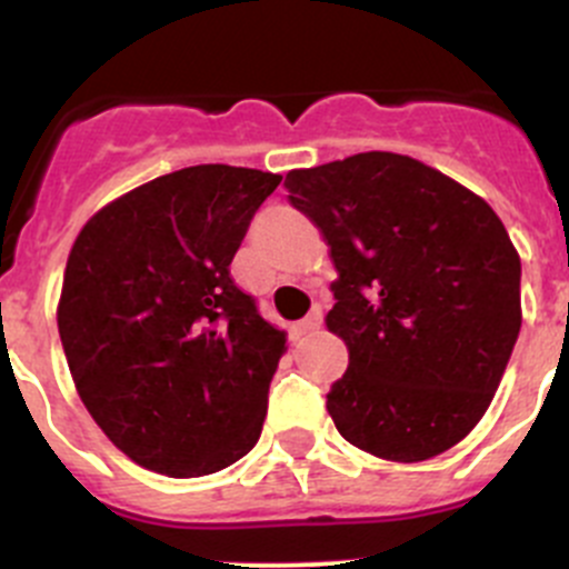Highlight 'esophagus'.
<instances>
[{
    "label": "esophagus",
    "instance_id": "1",
    "mask_svg": "<svg viewBox=\"0 0 569 569\" xmlns=\"http://www.w3.org/2000/svg\"><path fill=\"white\" fill-rule=\"evenodd\" d=\"M319 327H321V308H313V311L297 325V332H300V336H308V332H317Z\"/></svg>",
    "mask_w": 569,
    "mask_h": 569
}]
</instances>
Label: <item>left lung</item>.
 Returning a JSON list of instances; mask_svg holds the SVG:
<instances>
[{
	"instance_id": "8db88e82",
	"label": "left lung",
	"mask_w": 569,
	"mask_h": 569,
	"mask_svg": "<svg viewBox=\"0 0 569 569\" xmlns=\"http://www.w3.org/2000/svg\"><path fill=\"white\" fill-rule=\"evenodd\" d=\"M286 189L338 278L327 330L349 366L336 429L391 462L457 446L490 407L518 341L520 256L485 198L391 151L291 170Z\"/></svg>"
}]
</instances>
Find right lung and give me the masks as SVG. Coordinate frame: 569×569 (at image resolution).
<instances>
[{"instance_id": "obj_1", "label": "right lung", "mask_w": 569, "mask_h": 569, "mask_svg": "<svg viewBox=\"0 0 569 569\" xmlns=\"http://www.w3.org/2000/svg\"><path fill=\"white\" fill-rule=\"evenodd\" d=\"M280 176L194 164L96 211L68 252L57 327L79 399L129 460L173 479L258 443L286 332L231 280Z\"/></svg>"}]
</instances>
